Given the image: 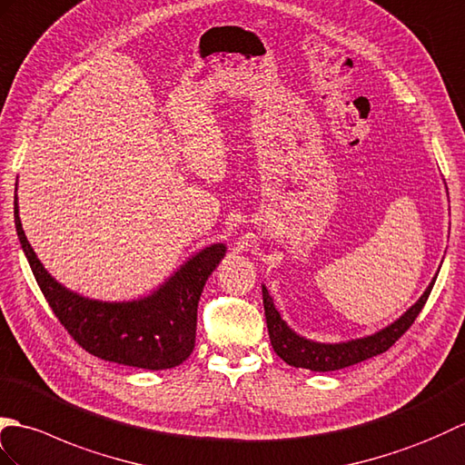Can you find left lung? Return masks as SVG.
Wrapping results in <instances>:
<instances>
[{
  "label": "left lung",
  "instance_id": "1",
  "mask_svg": "<svg viewBox=\"0 0 465 465\" xmlns=\"http://www.w3.org/2000/svg\"><path fill=\"white\" fill-rule=\"evenodd\" d=\"M434 276L428 288L418 298L416 304H411L408 311L401 314L394 322L386 328L378 330V332L346 340V342H314L288 326L281 318V312L276 311L272 296L268 294L266 286L262 284V302H264V316L268 326V336H271V344L274 352L281 356L286 364L294 368H306L312 372H334V370H342L348 366H354L358 362H364L368 358H374L396 342V340L406 332V330L414 324L420 311L424 308L428 296L436 282Z\"/></svg>",
  "mask_w": 465,
  "mask_h": 465
}]
</instances>
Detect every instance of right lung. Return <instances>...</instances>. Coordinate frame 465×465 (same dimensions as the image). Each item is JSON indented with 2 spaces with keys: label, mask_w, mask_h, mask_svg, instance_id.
Here are the masks:
<instances>
[{
  "label": "right lung",
  "mask_w": 465,
  "mask_h": 465,
  "mask_svg": "<svg viewBox=\"0 0 465 465\" xmlns=\"http://www.w3.org/2000/svg\"><path fill=\"white\" fill-rule=\"evenodd\" d=\"M14 219L19 244L51 311L89 354L145 370L174 368L191 356L201 292L226 252L223 242L193 254L151 294L135 301L105 302L69 291L45 271L24 232L17 194Z\"/></svg>",
  "instance_id": "1"
}]
</instances>
